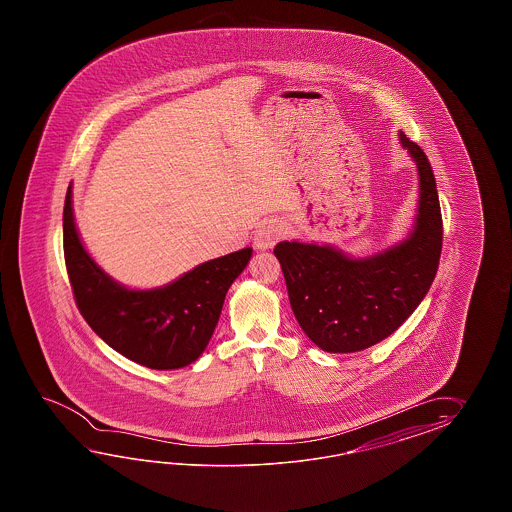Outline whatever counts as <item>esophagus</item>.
Listing matches in <instances>:
<instances>
[{
	"label": "esophagus",
	"instance_id": "1",
	"mask_svg": "<svg viewBox=\"0 0 512 512\" xmlns=\"http://www.w3.org/2000/svg\"><path fill=\"white\" fill-rule=\"evenodd\" d=\"M282 223L276 219L263 221L254 232V247L258 251H269L282 238Z\"/></svg>",
	"mask_w": 512,
	"mask_h": 512
}]
</instances>
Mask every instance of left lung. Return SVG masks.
<instances>
[{"mask_svg":"<svg viewBox=\"0 0 512 512\" xmlns=\"http://www.w3.org/2000/svg\"><path fill=\"white\" fill-rule=\"evenodd\" d=\"M399 141L419 175V203L408 238L364 258L302 241L274 247L294 316L327 353H355L390 337L434 282L443 243L434 172L425 152L403 131Z\"/></svg>","mask_w":512,"mask_h":512,"instance_id":"8db88e82","label":"left lung"}]
</instances>
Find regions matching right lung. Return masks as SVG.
<instances>
[{"instance_id": "1", "label": "right lung", "mask_w": 512, "mask_h": 512, "mask_svg": "<svg viewBox=\"0 0 512 512\" xmlns=\"http://www.w3.org/2000/svg\"><path fill=\"white\" fill-rule=\"evenodd\" d=\"M64 256L78 311L98 337L150 370H177L199 359L207 348L227 291L247 267L252 249L205 261L163 287L130 289L113 280L86 251L69 185Z\"/></svg>"}]
</instances>
